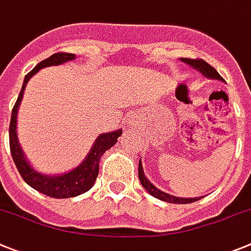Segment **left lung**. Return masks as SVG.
I'll return each instance as SVG.
<instances>
[{
	"label": "left lung",
	"instance_id": "8db88e82",
	"mask_svg": "<svg viewBox=\"0 0 251 251\" xmlns=\"http://www.w3.org/2000/svg\"><path fill=\"white\" fill-rule=\"evenodd\" d=\"M184 63L189 64L192 66L193 68L198 70L199 72L201 73L203 75H205L206 78H211V79H219V80H224L223 79L222 75L218 73V71L215 70L214 67H211L210 64L206 63L204 59H193V58H180ZM138 176H139V180H141L142 185L144 187V189L149 193L151 195H153L154 198H157V199H160L163 201H168V203H173V204H188V203H194V201H199L201 198H178L174 197V195L168 194V193L162 192L160 189H158L157 187H154L153 184L147 179V176H144L143 172V167H142V162L139 160V168H138Z\"/></svg>",
	"mask_w": 251,
	"mask_h": 251
}]
</instances>
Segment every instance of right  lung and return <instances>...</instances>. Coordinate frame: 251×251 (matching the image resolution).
I'll list each match as a JSON object with an SVG mask.
<instances>
[{
  "instance_id": "right-lung-1",
  "label": "right lung",
  "mask_w": 251,
  "mask_h": 251,
  "mask_svg": "<svg viewBox=\"0 0 251 251\" xmlns=\"http://www.w3.org/2000/svg\"><path fill=\"white\" fill-rule=\"evenodd\" d=\"M75 58V54L73 53H64V52H58V53L52 54L50 57L46 58L45 61L40 62L36 67L27 73L25 77L24 84L21 88L18 98L16 100L12 109V116H11L10 122V149L12 154V159L20 172L21 176L24 180L28 184L29 187L36 189L37 192L42 194L48 195L50 198H57V199H63V198H73L77 195L83 194L88 192L93 187L94 181L98 176L100 172V160L105 151L113 147L117 143L118 138L121 137L122 129L114 130L110 133H104L100 134L96 139L93 147L91 148L89 153L84 160L78 165L77 168L72 169L71 172L61 174V176H45V174L37 172L33 167L28 163V160L25 157L24 151L18 143L17 138V112L18 107L21 104V100L24 97V92L26 88L27 82L33 75H36L40 70L50 66H58V64L64 63V62L73 61Z\"/></svg>"
}]
</instances>
